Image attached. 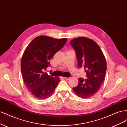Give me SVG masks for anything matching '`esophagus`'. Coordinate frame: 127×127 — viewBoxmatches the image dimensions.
Here are the masks:
<instances>
[{"label": "esophagus", "instance_id": "34e87169", "mask_svg": "<svg viewBox=\"0 0 127 127\" xmlns=\"http://www.w3.org/2000/svg\"><path fill=\"white\" fill-rule=\"evenodd\" d=\"M63 78L65 80H69L70 79V78H68V77H63Z\"/></svg>", "mask_w": 127, "mask_h": 127}]
</instances>
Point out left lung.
I'll return each instance as SVG.
<instances>
[{
    "instance_id": "1",
    "label": "left lung",
    "mask_w": 127,
    "mask_h": 127,
    "mask_svg": "<svg viewBox=\"0 0 127 127\" xmlns=\"http://www.w3.org/2000/svg\"><path fill=\"white\" fill-rule=\"evenodd\" d=\"M70 44L75 50L78 66L86 72L87 79L79 78L73 91L79 97L90 98L98 91L105 79L106 63L105 57L96 42L85 37L72 40Z\"/></svg>"
}]
</instances>
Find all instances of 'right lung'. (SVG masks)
<instances>
[{
    "mask_svg": "<svg viewBox=\"0 0 127 127\" xmlns=\"http://www.w3.org/2000/svg\"><path fill=\"white\" fill-rule=\"evenodd\" d=\"M67 40L39 36L31 42L24 51L21 66L23 78L27 88L36 98L49 97L60 81L59 77H53L44 70L50 66V60L63 48Z\"/></svg>",
    "mask_w": 127,
    "mask_h": 127,
    "instance_id": "1",
    "label": "right lung"
}]
</instances>
